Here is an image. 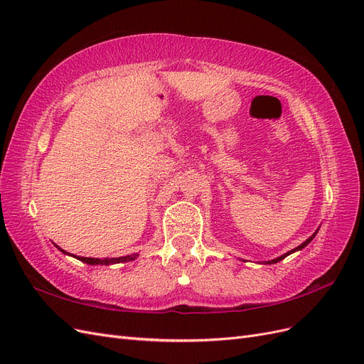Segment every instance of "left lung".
Masks as SVG:
<instances>
[{
	"instance_id": "obj_1",
	"label": "left lung",
	"mask_w": 364,
	"mask_h": 364,
	"mask_svg": "<svg viewBox=\"0 0 364 364\" xmlns=\"http://www.w3.org/2000/svg\"><path fill=\"white\" fill-rule=\"evenodd\" d=\"M316 234H318V231H316V232H313V234H311V236H310V237H309V239H307L306 242H304V243H301L299 246H296V248H295V250H291V251H289V252H286V254H283V255H279V257H277V259H274V260H269V262H266V263H267V264H274V263H278L279 260H283V259H286V257H287V255H290L291 252H295V251H299V250H302V248H306V246H307V245H309V243H310V242L313 240V237L316 236Z\"/></svg>"
}]
</instances>
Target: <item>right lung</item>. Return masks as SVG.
Instances as JSON below:
<instances>
[{
    "label": "right lung",
    "mask_w": 364,
    "mask_h": 364,
    "mask_svg": "<svg viewBox=\"0 0 364 364\" xmlns=\"http://www.w3.org/2000/svg\"><path fill=\"white\" fill-rule=\"evenodd\" d=\"M57 248H58V246H57ZM58 250H60V248H58ZM60 251L68 254L65 250H60ZM69 255H71V254H69ZM137 255L139 254H133V255H125V257H116V259H93V257H75V255H73V257H75V259H78L80 262L87 263V264H105V266H109V264H116V263L132 262V260L136 259Z\"/></svg>",
    "instance_id": "obj_1"
}]
</instances>
